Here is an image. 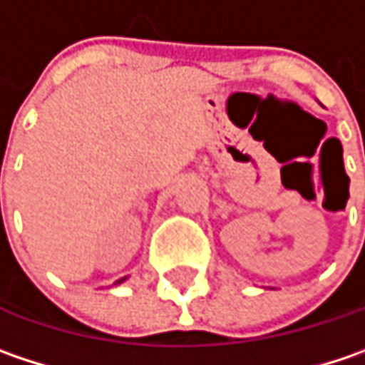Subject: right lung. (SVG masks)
<instances>
[{"label":"right lung","instance_id":"add662e5","mask_svg":"<svg viewBox=\"0 0 365 365\" xmlns=\"http://www.w3.org/2000/svg\"><path fill=\"white\" fill-rule=\"evenodd\" d=\"M124 280H126V278H120V280H116V284H120V282H124Z\"/></svg>","mask_w":365,"mask_h":365}]
</instances>
